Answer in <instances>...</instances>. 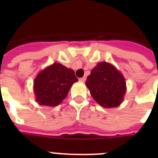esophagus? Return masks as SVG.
Masks as SVG:
<instances>
[{"instance_id": "34e87169", "label": "esophagus", "mask_w": 158, "mask_h": 158, "mask_svg": "<svg viewBox=\"0 0 158 158\" xmlns=\"http://www.w3.org/2000/svg\"><path fill=\"white\" fill-rule=\"evenodd\" d=\"M79 80H80L81 82H85L86 81V77L84 76L83 78H81V79H79Z\"/></svg>"}]
</instances>
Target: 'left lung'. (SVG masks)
I'll list each match as a JSON object with an SVG mask.
<instances>
[{
	"instance_id": "left-lung-1",
	"label": "left lung",
	"mask_w": 158,
	"mask_h": 158,
	"mask_svg": "<svg viewBox=\"0 0 158 158\" xmlns=\"http://www.w3.org/2000/svg\"><path fill=\"white\" fill-rule=\"evenodd\" d=\"M87 88L95 101L105 108L117 107L126 93V82L121 72L108 62L98 63L86 80Z\"/></svg>"
}]
</instances>
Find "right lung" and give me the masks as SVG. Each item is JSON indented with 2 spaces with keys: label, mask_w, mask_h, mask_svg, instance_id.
Here are the masks:
<instances>
[{
  "label": "right lung",
  "mask_w": 158,
  "mask_h": 158,
  "mask_svg": "<svg viewBox=\"0 0 158 158\" xmlns=\"http://www.w3.org/2000/svg\"><path fill=\"white\" fill-rule=\"evenodd\" d=\"M77 81L73 69L55 62L41 70L34 79L33 91L36 102L39 105L48 106L59 105Z\"/></svg>",
  "instance_id": "1"
}]
</instances>
